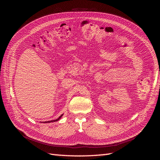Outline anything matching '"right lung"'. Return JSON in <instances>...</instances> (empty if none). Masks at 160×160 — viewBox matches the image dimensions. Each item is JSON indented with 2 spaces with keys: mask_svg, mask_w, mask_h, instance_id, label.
<instances>
[{
  "mask_svg": "<svg viewBox=\"0 0 160 160\" xmlns=\"http://www.w3.org/2000/svg\"><path fill=\"white\" fill-rule=\"evenodd\" d=\"M62 114L60 116V117L58 118V119H55V120H52V121H49V122H45V123H51V122H57V121H58V120H59L60 119H61V118L62 117Z\"/></svg>",
  "mask_w": 160,
  "mask_h": 160,
  "instance_id": "1",
  "label": "right lung"
}]
</instances>
